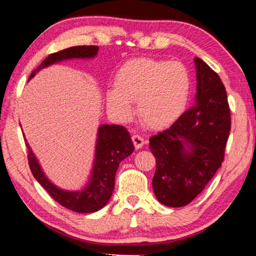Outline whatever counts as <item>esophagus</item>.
Masks as SVG:
<instances>
[{
    "label": "esophagus",
    "mask_w": 256,
    "mask_h": 256,
    "mask_svg": "<svg viewBox=\"0 0 256 256\" xmlns=\"http://www.w3.org/2000/svg\"><path fill=\"white\" fill-rule=\"evenodd\" d=\"M132 141L134 146H136V149H140L141 146L144 144V138L141 136H138V134H133Z\"/></svg>",
    "instance_id": "1"
}]
</instances>
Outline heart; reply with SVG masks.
Here are the masks:
<instances>
[{
    "mask_svg": "<svg viewBox=\"0 0 256 256\" xmlns=\"http://www.w3.org/2000/svg\"><path fill=\"white\" fill-rule=\"evenodd\" d=\"M192 88L190 74L176 60L141 58L123 64L115 74V88L108 89L107 106L120 120L138 115L146 126H170L183 114Z\"/></svg>",
    "mask_w": 256,
    "mask_h": 256,
    "instance_id": "obj_1",
    "label": "heart"
}]
</instances>
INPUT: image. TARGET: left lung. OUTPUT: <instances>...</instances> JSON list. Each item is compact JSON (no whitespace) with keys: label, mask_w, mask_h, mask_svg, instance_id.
I'll use <instances>...</instances> for the list:
<instances>
[{"label":"left lung","mask_w":256,"mask_h":256,"mask_svg":"<svg viewBox=\"0 0 256 256\" xmlns=\"http://www.w3.org/2000/svg\"><path fill=\"white\" fill-rule=\"evenodd\" d=\"M196 68V105L170 128L150 138L156 158L152 188L164 206L188 204L222 167L230 132L227 92L219 76L194 58Z\"/></svg>","instance_id":"8db88e82"}]
</instances>
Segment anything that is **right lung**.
Segmentation results:
<instances>
[{
    "label": "right lung",
    "instance_id": "obj_1",
    "mask_svg": "<svg viewBox=\"0 0 256 256\" xmlns=\"http://www.w3.org/2000/svg\"><path fill=\"white\" fill-rule=\"evenodd\" d=\"M98 53V46H73L70 48L50 54L34 70L29 80L42 68L64 60L92 58ZM28 148V162L34 178L50 196L60 206L80 214H90L100 210L107 204L115 186L116 170L120 162L133 152L134 146L128 130L120 125L102 124L98 128L96 154L89 183L84 188L76 192L64 190L55 186L42 172L40 164L34 152Z\"/></svg>",
    "mask_w": 256,
    "mask_h": 256
}]
</instances>
